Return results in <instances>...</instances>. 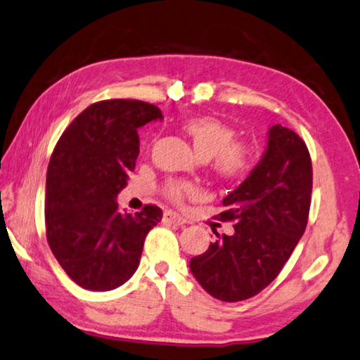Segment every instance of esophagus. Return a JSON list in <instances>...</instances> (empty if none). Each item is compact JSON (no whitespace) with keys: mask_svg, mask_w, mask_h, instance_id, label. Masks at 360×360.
I'll use <instances>...</instances> for the list:
<instances>
[{"mask_svg":"<svg viewBox=\"0 0 360 360\" xmlns=\"http://www.w3.org/2000/svg\"><path fill=\"white\" fill-rule=\"evenodd\" d=\"M163 222H167V224H176V226L186 224L184 218H181L178 213H174V211H169V210L163 213Z\"/></svg>","mask_w":360,"mask_h":360,"instance_id":"esophagus-1","label":"esophagus"}]
</instances>
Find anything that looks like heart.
Returning a JSON list of instances; mask_svg holds the SVG:
<instances>
[{
  "label": "heart",
  "mask_w": 360,
  "mask_h": 360,
  "mask_svg": "<svg viewBox=\"0 0 360 360\" xmlns=\"http://www.w3.org/2000/svg\"><path fill=\"white\" fill-rule=\"evenodd\" d=\"M184 133L189 136L198 155L211 158V169L222 179H238L245 176L253 165V150L248 144L236 139V129L219 118L197 117L184 123ZM197 192L189 182L171 181L167 186V195L174 203H182L186 197Z\"/></svg>",
  "instance_id": "1"
}]
</instances>
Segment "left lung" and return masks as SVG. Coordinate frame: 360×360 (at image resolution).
Segmentation results:
<instances>
[{
  "mask_svg": "<svg viewBox=\"0 0 360 360\" xmlns=\"http://www.w3.org/2000/svg\"><path fill=\"white\" fill-rule=\"evenodd\" d=\"M312 165L304 141L274 124L259 163L222 200L221 221L232 236H218L192 258L193 277L213 298L236 303L258 295L282 271L303 237L311 207Z\"/></svg>",
  "mask_w": 360,
  "mask_h": 360,
  "instance_id": "1",
  "label": "left lung"
}]
</instances>
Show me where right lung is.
Listing matches in <instances>:
<instances>
[{"instance_id": "right-lung-1", "label": "right lung", "mask_w": 360, "mask_h": 360, "mask_svg": "<svg viewBox=\"0 0 360 360\" xmlns=\"http://www.w3.org/2000/svg\"><path fill=\"white\" fill-rule=\"evenodd\" d=\"M162 118L147 102L101 101L84 108L57 141L46 174V238L82 288L108 292L129 281L147 233L162 221L155 205L131 214L117 203L139 155L138 129Z\"/></svg>"}]
</instances>
